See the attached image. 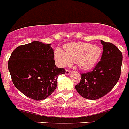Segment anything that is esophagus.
I'll return each instance as SVG.
<instances>
[{
  "instance_id": "34e87169",
  "label": "esophagus",
  "mask_w": 129,
  "mask_h": 129,
  "mask_svg": "<svg viewBox=\"0 0 129 129\" xmlns=\"http://www.w3.org/2000/svg\"><path fill=\"white\" fill-rule=\"evenodd\" d=\"M71 72H72V70H69V69H67V70H66L65 74H67V75H69V74H70Z\"/></svg>"
}]
</instances>
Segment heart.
Here are the masks:
<instances>
[{"instance_id": "heart-1", "label": "heart", "mask_w": 129, "mask_h": 129, "mask_svg": "<svg viewBox=\"0 0 129 129\" xmlns=\"http://www.w3.org/2000/svg\"><path fill=\"white\" fill-rule=\"evenodd\" d=\"M64 51L56 49L55 59L61 67L76 62L82 70H89L95 65L101 57L102 49L98 46L84 42L70 43L64 46Z\"/></svg>"}]
</instances>
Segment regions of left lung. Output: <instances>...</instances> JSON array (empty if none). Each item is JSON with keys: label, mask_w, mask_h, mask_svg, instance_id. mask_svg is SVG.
Returning a JSON list of instances; mask_svg holds the SVG:
<instances>
[{"label": "left lung", "mask_w": 129, "mask_h": 129, "mask_svg": "<svg viewBox=\"0 0 129 129\" xmlns=\"http://www.w3.org/2000/svg\"><path fill=\"white\" fill-rule=\"evenodd\" d=\"M101 42L103 46L101 60L91 72L81 74L80 83L75 86L81 96L90 100H96L108 93L118 81L121 72L122 53L112 43Z\"/></svg>", "instance_id": "1"}]
</instances>
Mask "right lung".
<instances>
[{
    "instance_id": "right-lung-1",
    "label": "right lung",
    "mask_w": 129,
    "mask_h": 129,
    "mask_svg": "<svg viewBox=\"0 0 129 129\" xmlns=\"http://www.w3.org/2000/svg\"><path fill=\"white\" fill-rule=\"evenodd\" d=\"M50 44L35 41L21 45L11 54L8 67L12 82L28 98L42 101L55 90L57 78L65 73L55 64Z\"/></svg>"
}]
</instances>
